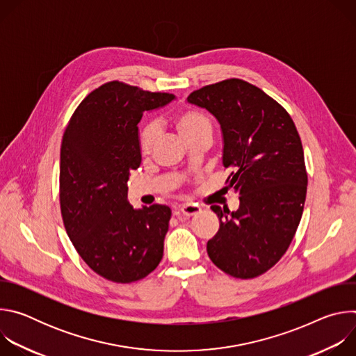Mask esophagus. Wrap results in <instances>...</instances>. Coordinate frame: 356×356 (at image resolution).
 Returning <instances> with one entry per match:
<instances>
[{"label":"esophagus","mask_w":356,"mask_h":356,"mask_svg":"<svg viewBox=\"0 0 356 356\" xmlns=\"http://www.w3.org/2000/svg\"><path fill=\"white\" fill-rule=\"evenodd\" d=\"M179 211H180V214H183L184 217H193V216H195V214H198L200 211H201V209H200V206H197V204H184V206H181L180 209H179Z\"/></svg>","instance_id":"1"}]
</instances>
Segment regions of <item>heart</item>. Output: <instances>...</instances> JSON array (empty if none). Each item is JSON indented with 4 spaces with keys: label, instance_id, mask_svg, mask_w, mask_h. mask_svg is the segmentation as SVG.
Masks as SVG:
<instances>
[{
    "label": "heart",
    "instance_id": "obj_1",
    "mask_svg": "<svg viewBox=\"0 0 356 356\" xmlns=\"http://www.w3.org/2000/svg\"><path fill=\"white\" fill-rule=\"evenodd\" d=\"M175 128L179 135L188 140L190 138L201 134V132H211L210 120L197 110L187 108L180 111L175 118ZM159 138V127L155 122H147L142 127L139 132V150L142 155H147L154 149Z\"/></svg>",
    "mask_w": 356,
    "mask_h": 356
}]
</instances>
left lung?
I'll use <instances>...</instances> for the list:
<instances>
[{
  "label": "left lung",
  "mask_w": 356,
  "mask_h": 356,
  "mask_svg": "<svg viewBox=\"0 0 356 356\" xmlns=\"http://www.w3.org/2000/svg\"><path fill=\"white\" fill-rule=\"evenodd\" d=\"M187 101L220 122L222 165L239 209L211 206L218 232L207 242L213 264L227 275L252 279L284 255L301 220L307 172L300 135L287 111L257 86L228 79L193 91Z\"/></svg>",
  "instance_id": "1"
}]
</instances>
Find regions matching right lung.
<instances>
[{"mask_svg":"<svg viewBox=\"0 0 356 356\" xmlns=\"http://www.w3.org/2000/svg\"><path fill=\"white\" fill-rule=\"evenodd\" d=\"M175 99L121 81L91 91L76 108L60 147V210L66 232L97 275L132 283L154 272L163 257L172 211L134 209L128 179L142 161L138 124L143 111Z\"/></svg>","mask_w":356,"mask_h":356,"instance_id":"1","label":"right lung"}]
</instances>
